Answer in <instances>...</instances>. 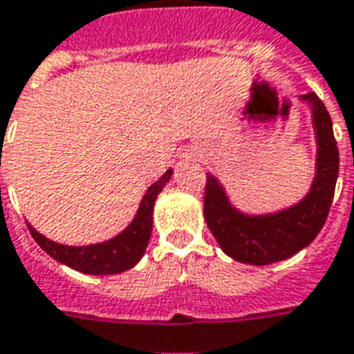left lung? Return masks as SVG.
Returning a JSON list of instances; mask_svg holds the SVG:
<instances>
[{
	"label": "left lung",
	"mask_w": 354,
	"mask_h": 354,
	"mask_svg": "<svg viewBox=\"0 0 354 354\" xmlns=\"http://www.w3.org/2000/svg\"><path fill=\"white\" fill-rule=\"evenodd\" d=\"M313 106L317 131V177L310 192L290 209L250 217L236 212L213 175H207L204 215L221 250L232 259L250 265H269L292 257L309 245L324 227L339 171V150L333 137L332 118L317 93L303 95Z\"/></svg>",
	"instance_id": "8db88e82"
}]
</instances>
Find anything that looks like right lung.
Listing matches in <instances>:
<instances>
[{"label": "right lung", "instance_id": "add662e5", "mask_svg": "<svg viewBox=\"0 0 354 354\" xmlns=\"http://www.w3.org/2000/svg\"><path fill=\"white\" fill-rule=\"evenodd\" d=\"M171 173V169H167L160 177V181L154 183L147 190L141 207H139L131 225L112 240L93 245H64L47 240L34 227L28 225L30 234L34 236V240L44 252L51 255L53 259L64 263L66 267H72L80 272H85V274H118V272H124V270L131 269L141 261V257L147 252L150 232H152L154 202L165 187V183L169 181Z\"/></svg>", "mask_w": 354, "mask_h": 354}]
</instances>
